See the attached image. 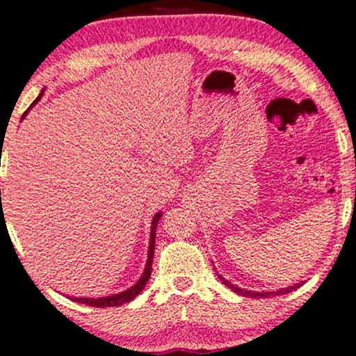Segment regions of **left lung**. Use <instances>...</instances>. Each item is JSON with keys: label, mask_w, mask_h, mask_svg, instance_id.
<instances>
[{"label": "left lung", "mask_w": 356, "mask_h": 356, "mask_svg": "<svg viewBox=\"0 0 356 356\" xmlns=\"http://www.w3.org/2000/svg\"><path fill=\"white\" fill-rule=\"evenodd\" d=\"M213 269H216V267H213ZM218 279L222 280V284H223V285H227L228 289H232L233 291H235V293H238V295H243V296H251V298H266V296L285 295V293H289V291H293L295 289H298V286H300L301 284H303V282H301V284H295V285L286 286V289H280V290H277V291H251V290H245V289H240V286L233 285L232 282L225 280V279H223L222 275H218Z\"/></svg>", "instance_id": "obj_1"}]
</instances>
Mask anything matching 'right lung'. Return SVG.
Returning <instances> with one entry per match:
<instances>
[{
	"label": "right lung",
	"mask_w": 356,
	"mask_h": 356,
	"mask_svg": "<svg viewBox=\"0 0 356 356\" xmlns=\"http://www.w3.org/2000/svg\"><path fill=\"white\" fill-rule=\"evenodd\" d=\"M43 92H45V87H43L40 94L35 99V102L29 106L26 113L22 115L24 120L27 116L29 111L33 105H37L40 99L43 97ZM160 217H162V212H157L152 218V223H150V240H149V252H147V262H145V267H144V272L143 275L139 277V280L136 282L133 286H129L128 290L124 291H120V293H115V295H108V296H99V298H84V296H81V298H77V296H70V300L76 301V303H82V305H87V306H94V308H110V306H121L124 303H129V301H133L136 296H138L140 291L144 290L145 284H147L149 279H150V272H152V261H154V251H155V230H157V225H159V220Z\"/></svg>",
	"instance_id": "1"
}]
</instances>
